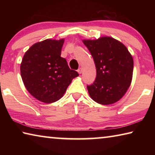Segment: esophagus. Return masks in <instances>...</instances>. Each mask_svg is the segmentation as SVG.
Returning a JSON list of instances; mask_svg holds the SVG:
<instances>
[{"label": "esophagus", "mask_w": 155, "mask_h": 155, "mask_svg": "<svg viewBox=\"0 0 155 155\" xmlns=\"http://www.w3.org/2000/svg\"><path fill=\"white\" fill-rule=\"evenodd\" d=\"M78 74H81V73H82V72H83V68H78Z\"/></svg>", "instance_id": "esophagus-1"}]
</instances>
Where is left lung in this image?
I'll return each mask as SVG.
<instances>
[{"instance_id": "8db88e82", "label": "left lung", "mask_w": 155, "mask_h": 155, "mask_svg": "<svg viewBox=\"0 0 155 155\" xmlns=\"http://www.w3.org/2000/svg\"><path fill=\"white\" fill-rule=\"evenodd\" d=\"M83 41L96 68L95 81L87 85L90 97L106 105L118 101L132 81L133 59L130 52L124 44L110 37Z\"/></svg>"}]
</instances>
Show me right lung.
<instances>
[{
	"label": "right lung",
	"instance_id": "obj_1",
	"mask_svg": "<svg viewBox=\"0 0 155 155\" xmlns=\"http://www.w3.org/2000/svg\"><path fill=\"white\" fill-rule=\"evenodd\" d=\"M64 40L38 42L25 52L20 73L25 87L38 101L51 103L61 98L78 72L61 57Z\"/></svg>",
	"mask_w": 155,
	"mask_h": 155
}]
</instances>
